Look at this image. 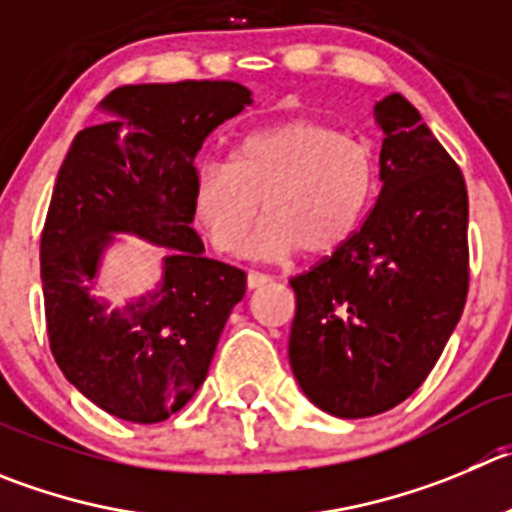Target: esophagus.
Wrapping results in <instances>:
<instances>
[{
	"label": "esophagus",
	"instance_id": "34e87169",
	"mask_svg": "<svg viewBox=\"0 0 512 512\" xmlns=\"http://www.w3.org/2000/svg\"><path fill=\"white\" fill-rule=\"evenodd\" d=\"M267 283H272V278L270 275H265V272H257V270H250L247 272V288H262V285H267Z\"/></svg>",
	"mask_w": 512,
	"mask_h": 512
}]
</instances>
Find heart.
Returning a JSON list of instances; mask_svg holds the SVG:
<instances>
[{
  "instance_id": "b5f03b06",
  "label": "heart",
  "mask_w": 512,
  "mask_h": 512,
  "mask_svg": "<svg viewBox=\"0 0 512 512\" xmlns=\"http://www.w3.org/2000/svg\"><path fill=\"white\" fill-rule=\"evenodd\" d=\"M379 184L369 141L315 118L267 126L234 148L232 164L194 171V212L219 252L237 255L265 209L250 252L257 257L328 255L364 222Z\"/></svg>"
}]
</instances>
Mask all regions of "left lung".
<instances>
[{
    "mask_svg": "<svg viewBox=\"0 0 512 512\" xmlns=\"http://www.w3.org/2000/svg\"><path fill=\"white\" fill-rule=\"evenodd\" d=\"M381 194L351 240L290 278V366L315 407L361 419L412 396L450 341L470 288L467 186L404 95L374 108Z\"/></svg>",
    "mask_w": 512,
    "mask_h": 512,
    "instance_id": "left-lung-1",
    "label": "left lung"
}]
</instances>
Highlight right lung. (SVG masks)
Returning a JSON list of instances; mask_svg holds the SVG:
<instances>
[{"label": "right lung", "mask_w": 512, "mask_h": 512, "mask_svg": "<svg viewBox=\"0 0 512 512\" xmlns=\"http://www.w3.org/2000/svg\"><path fill=\"white\" fill-rule=\"evenodd\" d=\"M232 80L121 85L116 121L75 136L40 237L50 351L65 379L118 419L156 424L207 379L222 328L245 295L240 267L204 257L194 222V159L209 133L250 105ZM111 231L172 247L165 285L105 316L87 295Z\"/></svg>", "instance_id": "add662e5"}]
</instances>
